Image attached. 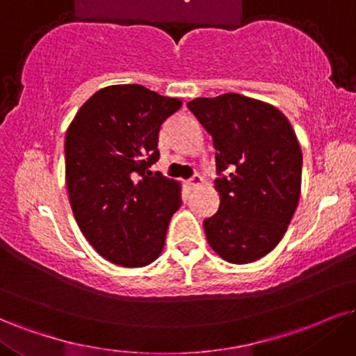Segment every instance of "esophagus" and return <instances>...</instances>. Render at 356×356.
I'll return each mask as SVG.
<instances>
[{"label":"esophagus","mask_w":356,"mask_h":356,"mask_svg":"<svg viewBox=\"0 0 356 356\" xmlns=\"http://www.w3.org/2000/svg\"><path fill=\"white\" fill-rule=\"evenodd\" d=\"M201 183H203V178H201L200 175H195V177L190 178V181H188V185H190V188H193V190H195V188L201 186Z\"/></svg>","instance_id":"34e87169"}]
</instances>
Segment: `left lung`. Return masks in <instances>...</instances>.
<instances>
[{
  "label": "left lung",
  "mask_w": 356,
  "mask_h": 356,
  "mask_svg": "<svg viewBox=\"0 0 356 356\" xmlns=\"http://www.w3.org/2000/svg\"><path fill=\"white\" fill-rule=\"evenodd\" d=\"M188 108L216 148L219 209L204 219L206 239L231 264L257 261L279 244L299 204L302 150L296 131L274 105L232 92L198 97Z\"/></svg>",
  "instance_id": "1"
}]
</instances>
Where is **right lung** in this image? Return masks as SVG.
<instances>
[{
  "mask_svg": "<svg viewBox=\"0 0 356 356\" xmlns=\"http://www.w3.org/2000/svg\"><path fill=\"white\" fill-rule=\"evenodd\" d=\"M181 100L138 84L108 86L79 108L65 134V185L82 234L117 266L143 267L161 254L179 183L148 170L158 134Z\"/></svg>",
  "mask_w": 356,
  "mask_h": 356,
  "instance_id": "1",
  "label": "right lung"
}]
</instances>
